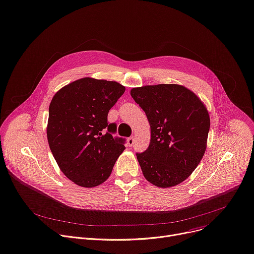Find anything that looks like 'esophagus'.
<instances>
[{
	"instance_id": "34e87169",
	"label": "esophagus",
	"mask_w": 254,
	"mask_h": 254,
	"mask_svg": "<svg viewBox=\"0 0 254 254\" xmlns=\"http://www.w3.org/2000/svg\"><path fill=\"white\" fill-rule=\"evenodd\" d=\"M133 142H134V138L131 136L129 138H127V144L128 146H132L133 145Z\"/></svg>"
}]
</instances>
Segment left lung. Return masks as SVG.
Returning a JSON list of instances; mask_svg holds the SVG:
<instances>
[{"instance_id":"8db88e82","label":"left lung","mask_w":254,"mask_h":254,"mask_svg":"<svg viewBox=\"0 0 254 254\" xmlns=\"http://www.w3.org/2000/svg\"><path fill=\"white\" fill-rule=\"evenodd\" d=\"M151 128L149 147L137 159L145 179L170 188L189 178L203 157L210 118L203 102L181 84L160 83L130 90Z\"/></svg>"}]
</instances>
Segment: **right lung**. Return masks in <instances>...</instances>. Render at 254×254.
<instances>
[{"instance_id":"1","label":"right lung","mask_w":254,"mask_h":254,"mask_svg":"<svg viewBox=\"0 0 254 254\" xmlns=\"http://www.w3.org/2000/svg\"><path fill=\"white\" fill-rule=\"evenodd\" d=\"M126 88L116 81L83 77L60 89L49 106L47 138L61 172L74 184L93 188L110 176L125 140L113 138L111 107Z\"/></svg>"}]
</instances>
